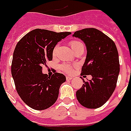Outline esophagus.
I'll list each match as a JSON object with an SVG mask.
<instances>
[{"label":"esophagus","instance_id":"34e87169","mask_svg":"<svg viewBox=\"0 0 131 131\" xmlns=\"http://www.w3.org/2000/svg\"><path fill=\"white\" fill-rule=\"evenodd\" d=\"M66 79H67V80H71V79H72V78H71V77H69V76H67V77H66Z\"/></svg>","mask_w":131,"mask_h":131}]
</instances>
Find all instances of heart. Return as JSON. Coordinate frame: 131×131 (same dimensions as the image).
Segmentation results:
<instances>
[{
  "label": "heart",
  "instance_id": "heart-1",
  "mask_svg": "<svg viewBox=\"0 0 131 131\" xmlns=\"http://www.w3.org/2000/svg\"><path fill=\"white\" fill-rule=\"evenodd\" d=\"M70 46L72 48V50L74 51L75 49L76 48H79V47H81V46H83V44L82 42H80V41H77V40H72V41H70ZM58 46H55V48L53 49V56H55L56 53V51H57V49H58ZM73 66L70 65V64H62V65H61L60 69L61 70L64 71V72H65V73H71L72 72V71H73Z\"/></svg>",
  "mask_w": 131,
  "mask_h": 131
}]
</instances>
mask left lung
Masks as SVG:
<instances>
[{
  "mask_svg": "<svg viewBox=\"0 0 131 131\" xmlns=\"http://www.w3.org/2000/svg\"><path fill=\"white\" fill-rule=\"evenodd\" d=\"M73 37L85 43L87 56L81 75H91L92 80L85 82L76 92V98L87 108L101 107L112 96L119 73V61L114 41L96 28L76 31Z\"/></svg>",
  "mask_w": 131,
  "mask_h": 131,
  "instance_id": "1",
  "label": "left lung"
}]
</instances>
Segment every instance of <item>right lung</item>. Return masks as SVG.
Masks as SVG:
<instances>
[{
    "mask_svg": "<svg viewBox=\"0 0 131 131\" xmlns=\"http://www.w3.org/2000/svg\"><path fill=\"white\" fill-rule=\"evenodd\" d=\"M71 34L35 29L16 44L12 62V75L19 96L31 108L45 110L58 99L65 75L55 72L48 76L42 73V66L52 60L53 51L58 42Z\"/></svg>",
    "mask_w": 131,
    "mask_h": 131,
    "instance_id": "1",
    "label": "right lung"
}]
</instances>
